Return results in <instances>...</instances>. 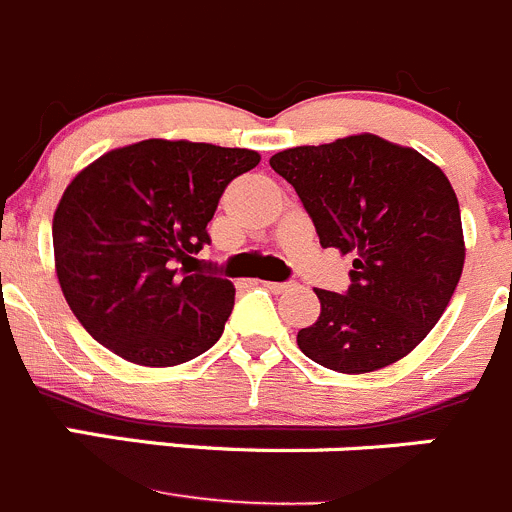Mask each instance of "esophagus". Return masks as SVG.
Masks as SVG:
<instances>
[{
	"mask_svg": "<svg viewBox=\"0 0 512 512\" xmlns=\"http://www.w3.org/2000/svg\"><path fill=\"white\" fill-rule=\"evenodd\" d=\"M270 292H287L292 290V282H262Z\"/></svg>",
	"mask_w": 512,
	"mask_h": 512,
	"instance_id": "obj_1",
	"label": "esophagus"
}]
</instances>
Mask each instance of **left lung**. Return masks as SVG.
Listing matches in <instances>:
<instances>
[{
	"mask_svg": "<svg viewBox=\"0 0 512 512\" xmlns=\"http://www.w3.org/2000/svg\"><path fill=\"white\" fill-rule=\"evenodd\" d=\"M270 167L295 187L320 245L355 257L342 295L315 290L322 310L297 332L300 350L350 375L408 355L463 275L460 205L443 170L375 135L292 147Z\"/></svg>",
	"mask_w": 512,
	"mask_h": 512,
	"instance_id": "8db88e82",
	"label": "left lung"
}]
</instances>
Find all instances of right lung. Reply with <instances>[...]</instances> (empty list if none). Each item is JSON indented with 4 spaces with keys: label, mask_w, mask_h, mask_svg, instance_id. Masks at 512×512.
Masks as SVG:
<instances>
[{
    "label": "right lung",
    "mask_w": 512,
    "mask_h": 512,
    "mask_svg": "<svg viewBox=\"0 0 512 512\" xmlns=\"http://www.w3.org/2000/svg\"><path fill=\"white\" fill-rule=\"evenodd\" d=\"M257 162L237 147L145 140L69 182L54 212V262L64 300L99 345L172 367L220 340L235 287L185 260L210 245L222 192Z\"/></svg>",
    "instance_id": "1"
}]
</instances>
